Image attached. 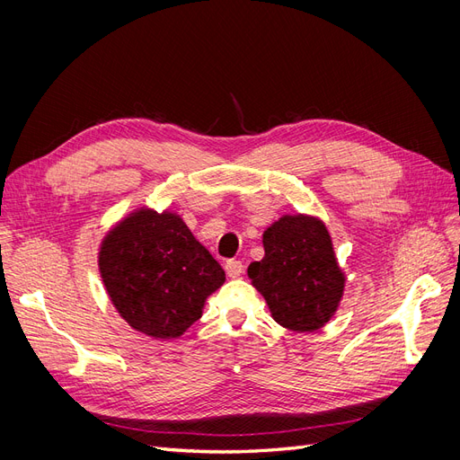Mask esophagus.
Wrapping results in <instances>:
<instances>
[{"instance_id":"esophagus-1","label":"esophagus","mask_w":460,"mask_h":460,"mask_svg":"<svg viewBox=\"0 0 460 460\" xmlns=\"http://www.w3.org/2000/svg\"><path fill=\"white\" fill-rule=\"evenodd\" d=\"M225 270H226V274H228L230 278H238V276L243 272V264H242V261L230 259V261H226V264H225Z\"/></svg>"}]
</instances>
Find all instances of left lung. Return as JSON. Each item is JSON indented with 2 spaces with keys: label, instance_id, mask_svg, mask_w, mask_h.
Masks as SVG:
<instances>
[{
  "label": "left lung",
  "instance_id": "1",
  "mask_svg": "<svg viewBox=\"0 0 460 460\" xmlns=\"http://www.w3.org/2000/svg\"><path fill=\"white\" fill-rule=\"evenodd\" d=\"M264 257L247 276L278 324L294 332L323 328L336 313L345 276L323 220L286 215L262 234Z\"/></svg>",
  "mask_w": 460,
  "mask_h": 460
}]
</instances>
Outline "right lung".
<instances>
[{
  "mask_svg": "<svg viewBox=\"0 0 460 460\" xmlns=\"http://www.w3.org/2000/svg\"><path fill=\"white\" fill-rule=\"evenodd\" d=\"M100 272L119 314L155 340L182 336L226 280L182 218L151 208L132 213L105 235Z\"/></svg>",
  "mask_w": 460,
  "mask_h": 460,
  "instance_id": "1",
  "label": "right lung"
}]
</instances>
